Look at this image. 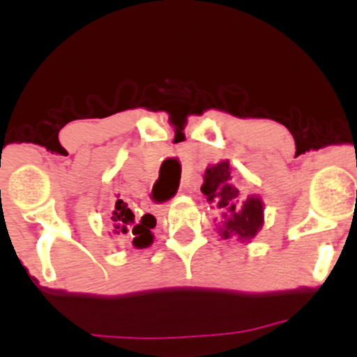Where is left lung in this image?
Instances as JSON below:
<instances>
[{
	"mask_svg": "<svg viewBox=\"0 0 357 357\" xmlns=\"http://www.w3.org/2000/svg\"><path fill=\"white\" fill-rule=\"evenodd\" d=\"M202 191L206 202L213 204L211 208L220 211L216 227L221 238L252 243L265 223V204L258 195H248L245 202H240V191L231 181L228 159L206 167Z\"/></svg>",
	"mask_w": 357,
	"mask_h": 357,
	"instance_id": "8db88e82",
	"label": "left lung"
}]
</instances>
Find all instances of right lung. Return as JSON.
Masks as SVG:
<instances>
[{"label":"right lung","mask_w":357,"mask_h":357,"mask_svg":"<svg viewBox=\"0 0 357 357\" xmlns=\"http://www.w3.org/2000/svg\"><path fill=\"white\" fill-rule=\"evenodd\" d=\"M110 220H112L114 227V238L130 240L134 248H147L149 245H153V228L155 227V218L146 213L137 220V216L127 206L124 199H121V196H117Z\"/></svg>","instance_id":"obj_1"}]
</instances>
